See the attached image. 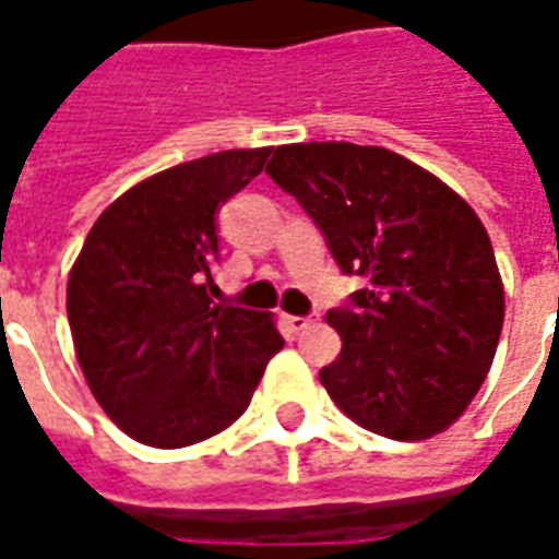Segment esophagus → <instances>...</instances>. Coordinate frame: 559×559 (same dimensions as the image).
Here are the masks:
<instances>
[{
    "mask_svg": "<svg viewBox=\"0 0 559 559\" xmlns=\"http://www.w3.org/2000/svg\"><path fill=\"white\" fill-rule=\"evenodd\" d=\"M284 326L290 329L293 335H299V332H305V329L311 326V320H308V317H296V314H290V317H284Z\"/></svg>",
    "mask_w": 559,
    "mask_h": 559,
    "instance_id": "obj_1",
    "label": "esophagus"
}]
</instances>
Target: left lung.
Returning a JSON list of instances; mask_svg holds the SVG:
<instances>
[{
	"mask_svg": "<svg viewBox=\"0 0 559 559\" xmlns=\"http://www.w3.org/2000/svg\"><path fill=\"white\" fill-rule=\"evenodd\" d=\"M314 218L344 275L371 284L326 314L338 359L320 383L356 425L428 440L467 411L503 329V281L479 215L383 146L290 143L266 164Z\"/></svg>",
	"mask_w": 559,
	"mask_h": 559,
	"instance_id": "8db88e82",
	"label": "left lung"
}]
</instances>
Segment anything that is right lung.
I'll return each mask as SVG.
<instances>
[{
	"label": "right lung",
	"mask_w": 559,
	"mask_h": 559,
	"mask_svg": "<svg viewBox=\"0 0 559 559\" xmlns=\"http://www.w3.org/2000/svg\"><path fill=\"white\" fill-rule=\"evenodd\" d=\"M269 152L227 148L143 179L104 209L68 275L83 377L138 443L182 449L230 428L284 347L272 317L212 299L218 209Z\"/></svg>",
	"instance_id": "add662e5"
}]
</instances>
